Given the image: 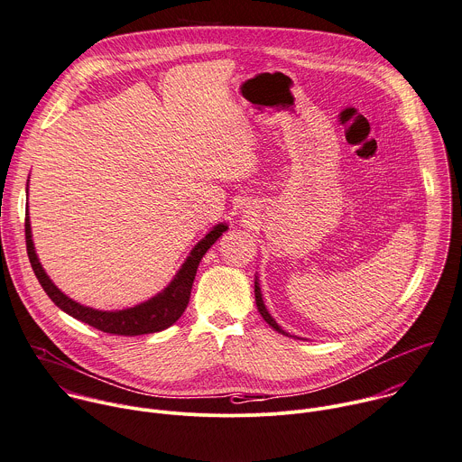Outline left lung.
Wrapping results in <instances>:
<instances>
[{"instance_id":"obj_1","label":"left lung","mask_w":462,"mask_h":462,"mask_svg":"<svg viewBox=\"0 0 462 462\" xmlns=\"http://www.w3.org/2000/svg\"><path fill=\"white\" fill-rule=\"evenodd\" d=\"M255 304H257V310H259V314L263 316V319H264L275 332H279V334H282V336H288V334L273 321V318L268 314V310L264 309V302H263V297H261V290H259V286H257V281H255Z\"/></svg>"}]
</instances>
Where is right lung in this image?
<instances>
[{
  "label": "right lung",
  "mask_w": 462,
  "mask_h": 462,
  "mask_svg": "<svg viewBox=\"0 0 462 462\" xmlns=\"http://www.w3.org/2000/svg\"><path fill=\"white\" fill-rule=\"evenodd\" d=\"M29 190V189H27ZM226 230V225H217L214 226L190 252L189 259L174 277V281L156 297H152L150 300L134 306V309L128 310H119V312H101L88 309V306H83L70 297H67L61 290L54 286V282L49 279L45 270L42 268L38 255L34 252L32 245V234H31V221H29V207L25 214V239H27V254L32 264V270L47 291V295L54 300L56 306L74 319H79L105 334L112 336H143V334H153V332H162L169 327H172L185 312L190 300V291L192 284L196 279V272L199 266V261L207 254V250L219 239V236Z\"/></svg>",
  "instance_id": "add662e5"
}]
</instances>
